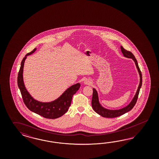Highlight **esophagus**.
<instances>
[{
	"mask_svg": "<svg viewBox=\"0 0 159 159\" xmlns=\"http://www.w3.org/2000/svg\"><path fill=\"white\" fill-rule=\"evenodd\" d=\"M84 83L85 84H86V85H90V84H92V82H91V80H90L89 79H86V80H84Z\"/></svg>",
	"mask_w": 159,
	"mask_h": 159,
	"instance_id": "34e87169",
	"label": "esophagus"
}]
</instances>
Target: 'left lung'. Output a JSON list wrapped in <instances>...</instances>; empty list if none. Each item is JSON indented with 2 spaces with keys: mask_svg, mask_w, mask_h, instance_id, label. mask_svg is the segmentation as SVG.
<instances>
[{
  "mask_svg": "<svg viewBox=\"0 0 159 159\" xmlns=\"http://www.w3.org/2000/svg\"><path fill=\"white\" fill-rule=\"evenodd\" d=\"M120 49H121L122 53H123V55H124V57H125L126 58H131L135 62V65H136V68L138 69V71L139 74V86H138V88L137 89L136 93L135 96L134 97V98H132V101H130V103L128 106H126V107L121 108V109L114 110L107 109L106 108H104V107H103L102 106H101V104L100 103L99 99H98V93L97 92L96 90L94 88H93V92L92 101V106L93 109L98 114H99L100 116H102L103 117H106V118H116V117H118L119 116L124 114L128 111H130L133 108V107L135 106V104L137 101L138 96H139V93L140 89L142 84V73L140 72L139 67L138 66V62L136 61V59L135 58V56L131 52L126 51L122 46H120Z\"/></svg>",
  "mask_w": 159,
  "mask_h": 159,
  "instance_id": "left-lung-1",
  "label": "left lung"
}]
</instances>
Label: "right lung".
Masks as SVG:
<instances>
[{
	"mask_svg": "<svg viewBox=\"0 0 159 159\" xmlns=\"http://www.w3.org/2000/svg\"><path fill=\"white\" fill-rule=\"evenodd\" d=\"M37 48L25 55L23 59L17 77V84L25 105L30 111L49 119H56L64 115L71 104L73 95L79 90L80 84L69 87L57 99L51 102H41L34 99L26 89L23 80V68L27 57L34 53Z\"/></svg>",
	"mask_w": 159,
	"mask_h": 159,
	"instance_id": "right-lung-1",
	"label": "right lung"
}]
</instances>
